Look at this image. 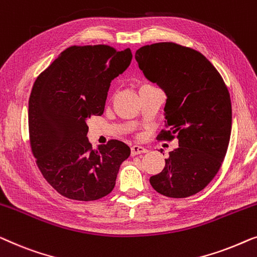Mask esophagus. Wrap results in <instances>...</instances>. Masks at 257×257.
Returning a JSON list of instances; mask_svg holds the SVG:
<instances>
[{"label": "esophagus", "mask_w": 257, "mask_h": 257, "mask_svg": "<svg viewBox=\"0 0 257 257\" xmlns=\"http://www.w3.org/2000/svg\"><path fill=\"white\" fill-rule=\"evenodd\" d=\"M130 150H132V156H136V155L147 153V149H144L143 147H140V146H133L130 148Z\"/></svg>", "instance_id": "1"}]
</instances>
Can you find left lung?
Masks as SVG:
<instances>
[{
	"label": "left lung",
	"mask_w": 257,
	"mask_h": 257,
	"mask_svg": "<svg viewBox=\"0 0 257 257\" xmlns=\"http://www.w3.org/2000/svg\"><path fill=\"white\" fill-rule=\"evenodd\" d=\"M139 67L165 92V121L157 140L178 139L162 172L150 177L158 193L186 198L204 190L219 172L232 130L228 88L200 52L176 43L142 46Z\"/></svg>",
	"instance_id": "1"
}]
</instances>
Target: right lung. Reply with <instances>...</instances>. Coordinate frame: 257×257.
Segmentation results:
<instances>
[{"label": "right lung", "mask_w": 257, "mask_h": 257, "mask_svg": "<svg viewBox=\"0 0 257 257\" xmlns=\"http://www.w3.org/2000/svg\"><path fill=\"white\" fill-rule=\"evenodd\" d=\"M132 51L70 46L36 79L29 99L31 153L46 182L68 199L92 201L113 191L130 148L117 140L93 149L87 120L103 114L110 82Z\"/></svg>", "instance_id": "right-lung-1"}]
</instances>
